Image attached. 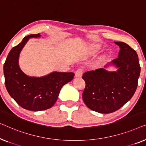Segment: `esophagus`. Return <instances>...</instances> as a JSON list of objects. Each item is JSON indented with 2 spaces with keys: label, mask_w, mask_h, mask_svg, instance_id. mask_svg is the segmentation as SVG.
<instances>
[{
  "label": "esophagus",
  "mask_w": 146,
  "mask_h": 146,
  "mask_svg": "<svg viewBox=\"0 0 146 146\" xmlns=\"http://www.w3.org/2000/svg\"><path fill=\"white\" fill-rule=\"evenodd\" d=\"M83 73V69L82 68H79L77 69V70L75 71V76L77 77H81Z\"/></svg>",
  "instance_id": "1"
}]
</instances>
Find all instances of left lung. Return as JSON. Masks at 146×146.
I'll list each match as a JSON object with an SVG mask.
<instances>
[{"label": "left lung", "instance_id": "1", "mask_svg": "<svg viewBox=\"0 0 146 146\" xmlns=\"http://www.w3.org/2000/svg\"><path fill=\"white\" fill-rule=\"evenodd\" d=\"M115 44L120 50L112 63L118 67V71L98 69L87 71L82 77L86 85L83 101L88 108L99 113L116 111L131 99L137 87L140 66L136 52L124 42Z\"/></svg>", "mask_w": 146, "mask_h": 146}]
</instances>
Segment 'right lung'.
<instances>
[{"label":"right lung","instance_id":"obj_1","mask_svg":"<svg viewBox=\"0 0 146 146\" xmlns=\"http://www.w3.org/2000/svg\"><path fill=\"white\" fill-rule=\"evenodd\" d=\"M40 34L24 37L8 55L4 64L5 86L11 97L22 108L40 111L52 107L58 98L61 89L73 79L74 73L53 72L42 77L25 75L18 65V57L30 38L40 37Z\"/></svg>","mask_w":146,"mask_h":146}]
</instances>
